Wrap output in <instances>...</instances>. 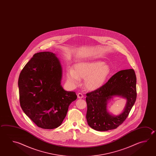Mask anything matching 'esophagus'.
I'll list each match as a JSON object with an SVG mask.
<instances>
[{"instance_id":"esophagus-1","label":"esophagus","mask_w":156,"mask_h":156,"mask_svg":"<svg viewBox=\"0 0 156 156\" xmlns=\"http://www.w3.org/2000/svg\"><path fill=\"white\" fill-rule=\"evenodd\" d=\"M77 97H78V99H82V98L84 97V95L82 93H80L77 94Z\"/></svg>"}]
</instances>
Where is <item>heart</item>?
<instances>
[{"mask_svg": "<svg viewBox=\"0 0 156 156\" xmlns=\"http://www.w3.org/2000/svg\"><path fill=\"white\" fill-rule=\"evenodd\" d=\"M111 73L109 65L101 61H89L78 62L74 69L67 71V80L71 85H79L80 79H84V85L88 90L94 91L100 88Z\"/></svg>", "mask_w": 156, "mask_h": 156, "instance_id": "heart-1", "label": "heart"}]
</instances>
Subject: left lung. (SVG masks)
<instances>
[{
	"label": "left lung",
	"mask_w": 156,
	"mask_h": 156,
	"mask_svg": "<svg viewBox=\"0 0 156 156\" xmlns=\"http://www.w3.org/2000/svg\"><path fill=\"white\" fill-rule=\"evenodd\" d=\"M114 96L127 99L126 106L120 115L110 114L107 109L108 101ZM137 97L136 76L133 69L117 72L100 88L87 94L86 118L89 126L98 131L116 129L129 114Z\"/></svg>",
	"instance_id": "left-lung-1"
}]
</instances>
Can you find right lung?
Instances as JSON below:
<instances>
[{"mask_svg": "<svg viewBox=\"0 0 156 156\" xmlns=\"http://www.w3.org/2000/svg\"><path fill=\"white\" fill-rule=\"evenodd\" d=\"M62 76L60 61L51 52L35 53L20 74L18 86L21 109L42 129L59 126L69 105L76 99L74 91L63 88Z\"/></svg>", "mask_w": 156, "mask_h": 156, "instance_id": "add662e5", "label": "right lung"}]
</instances>
